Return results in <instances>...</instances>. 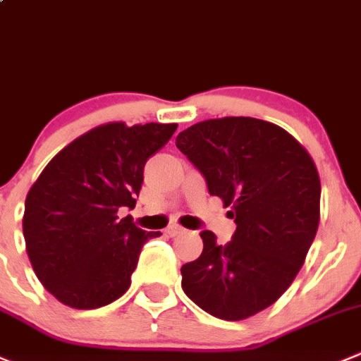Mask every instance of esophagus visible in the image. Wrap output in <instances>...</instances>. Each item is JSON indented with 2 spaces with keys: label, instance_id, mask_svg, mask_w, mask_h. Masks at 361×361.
<instances>
[{
  "label": "esophagus",
  "instance_id": "obj_1",
  "mask_svg": "<svg viewBox=\"0 0 361 361\" xmlns=\"http://www.w3.org/2000/svg\"><path fill=\"white\" fill-rule=\"evenodd\" d=\"M166 233L169 234V236H178V234H183L185 229L181 226H178V224H171L166 229Z\"/></svg>",
  "mask_w": 361,
  "mask_h": 361
}]
</instances>
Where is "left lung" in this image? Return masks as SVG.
Segmentation results:
<instances>
[{
	"mask_svg": "<svg viewBox=\"0 0 361 361\" xmlns=\"http://www.w3.org/2000/svg\"><path fill=\"white\" fill-rule=\"evenodd\" d=\"M176 148L236 224L226 245L201 231L202 254L181 266V288L219 319H247L277 302L303 266L319 226V174L293 135L255 118L195 123Z\"/></svg>",
	"mask_w": 361,
	"mask_h": 361,
	"instance_id": "1",
	"label": "left lung"
}]
</instances>
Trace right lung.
I'll return each mask as SVG.
<instances>
[{"label":"right lung","mask_w":361,"mask_h":361,"mask_svg":"<svg viewBox=\"0 0 361 361\" xmlns=\"http://www.w3.org/2000/svg\"><path fill=\"white\" fill-rule=\"evenodd\" d=\"M176 128L102 125L42 171L27 192L23 233L35 274L56 300L72 309H99L130 288L142 245L160 233H146L118 212L134 209L146 162Z\"/></svg>","instance_id":"obj_1"}]
</instances>
